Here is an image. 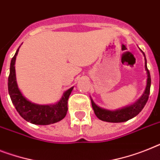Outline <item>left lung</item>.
I'll return each mask as SVG.
<instances>
[{
	"label": "left lung",
	"instance_id": "left-lung-1",
	"mask_svg": "<svg viewBox=\"0 0 160 160\" xmlns=\"http://www.w3.org/2000/svg\"><path fill=\"white\" fill-rule=\"evenodd\" d=\"M143 55L145 56V54L143 53ZM145 68H146V72H147V82H146V90H145L143 95L141 96V98L139 100H137L132 105L124 107V108L118 109V110L111 111V110H108V109H102L101 107H99L98 105L95 104L93 100L91 99L92 108H93V110L95 112V114L99 119L109 122H126L128 120L134 118L135 116H137L140 112L142 111L144 106L146 105L147 101H148L149 95H150V84H151L150 71L147 68V65H146V56H145Z\"/></svg>",
	"mask_w": 160,
	"mask_h": 160
}]
</instances>
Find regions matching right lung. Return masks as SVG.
<instances>
[{"instance_id":"obj_1","label":"right lung","mask_w":160,"mask_h":160,"mask_svg":"<svg viewBox=\"0 0 160 160\" xmlns=\"http://www.w3.org/2000/svg\"><path fill=\"white\" fill-rule=\"evenodd\" d=\"M18 49L10 62V75L8 78V91L13 105L23 119L33 124L49 125L59 122L65 117L68 111V100L73 87L67 90L59 101L55 105H40L27 100L18 89L15 76L14 64Z\"/></svg>"}]
</instances>
